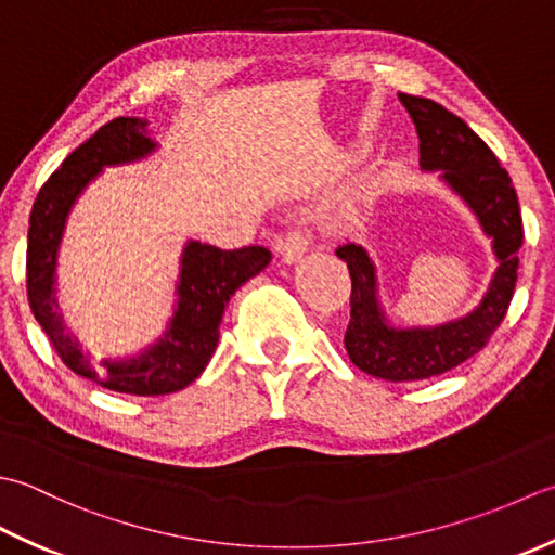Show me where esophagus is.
Listing matches in <instances>:
<instances>
[{
  "instance_id": "34e87169",
  "label": "esophagus",
  "mask_w": 555,
  "mask_h": 555,
  "mask_svg": "<svg viewBox=\"0 0 555 555\" xmlns=\"http://www.w3.org/2000/svg\"><path fill=\"white\" fill-rule=\"evenodd\" d=\"M309 248V236L301 230H292L285 240L280 242V256L285 263H297L301 261V256L307 254Z\"/></svg>"
}]
</instances>
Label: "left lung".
I'll return each instance as SVG.
<instances>
[{
	"label": "left lung",
	"instance_id": "left-lung-1",
	"mask_svg": "<svg viewBox=\"0 0 555 555\" xmlns=\"http://www.w3.org/2000/svg\"><path fill=\"white\" fill-rule=\"evenodd\" d=\"M400 103L420 133L422 169L440 172V179L467 203L491 240L499 268L479 307L462 319L428 327H395L380 307L376 263L366 248L352 242L335 248L352 278L347 354L369 376L392 383L440 376L481 352L511 307L519 266L517 251L525 240L513 179L489 145L434 100L400 93Z\"/></svg>",
	"mask_w": 555,
	"mask_h": 555
}]
</instances>
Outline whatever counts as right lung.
Instances as JSON below:
<instances>
[{
	"mask_svg": "<svg viewBox=\"0 0 555 555\" xmlns=\"http://www.w3.org/2000/svg\"><path fill=\"white\" fill-rule=\"evenodd\" d=\"M155 149L157 143L149 135V119L117 117L100 127L42 184L30 210L26 251L28 304L54 352L78 376L107 390L141 398L177 392L201 376L218 347L222 313L232 294L270 263V251L263 246L222 251L218 246L189 240L175 292L177 307L167 331L135 357L90 364V354L64 327L54 297L56 251L66 218L83 189L105 167L143 160Z\"/></svg>",
	"mask_w": 555,
	"mask_h": 555,
	"instance_id": "obj_1",
	"label": "right lung"
}]
</instances>
